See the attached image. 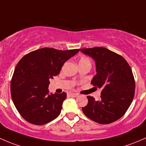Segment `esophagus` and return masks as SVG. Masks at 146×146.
<instances>
[{"label": "esophagus", "instance_id": "34e87169", "mask_svg": "<svg viewBox=\"0 0 146 146\" xmlns=\"http://www.w3.org/2000/svg\"><path fill=\"white\" fill-rule=\"evenodd\" d=\"M69 95L71 96V97L75 98V97H76V96H78V94H74V93H70V94H69Z\"/></svg>", "mask_w": 146, "mask_h": 146}]
</instances>
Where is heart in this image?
Wrapping results in <instances>:
<instances>
[{
	"mask_svg": "<svg viewBox=\"0 0 146 146\" xmlns=\"http://www.w3.org/2000/svg\"><path fill=\"white\" fill-rule=\"evenodd\" d=\"M79 64H91V60H90L87 56L83 55V56H82L80 58H79Z\"/></svg>",
	"mask_w": 146,
	"mask_h": 146,
	"instance_id": "b5f03b06",
	"label": "heart"
}]
</instances>
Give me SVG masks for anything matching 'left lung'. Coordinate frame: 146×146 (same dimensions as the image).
I'll return each mask as SVG.
<instances>
[{"mask_svg": "<svg viewBox=\"0 0 146 146\" xmlns=\"http://www.w3.org/2000/svg\"><path fill=\"white\" fill-rule=\"evenodd\" d=\"M81 51L96 62L97 74L91 84L102 88L100 100L87 96L88 104L82 108L84 115L93 121L108 124L125 114L135 94V80L126 60L106 48H82Z\"/></svg>", "mask_w": 146, "mask_h": 146, "instance_id": "left-lung-1", "label": "left lung"}]
</instances>
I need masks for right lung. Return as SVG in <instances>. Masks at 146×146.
Masks as SVG:
<instances>
[{
    "label": "right lung",
    "mask_w": 146,
    "mask_h": 146,
    "mask_svg": "<svg viewBox=\"0 0 146 146\" xmlns=\"http://www.w3.org/2000/svg\"><path fill=\"white\" fill-rule=\"evenodd\" d=\"M80 49L60 50L43 48L25 55L17 63L10 84L13 103L21 116L35 125L58 117L67 94H49L50 79Z\"/></svg>",
    "instance_id": "1"
}]
</instances>
